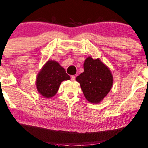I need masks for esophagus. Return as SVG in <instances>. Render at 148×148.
Returning a JSON list of instances; mask_svg holds the SVG:
<instances>
[{"instance_id":"esophagus-1","label":"esophagus","mask_w":148,"mask_h":148,"mask_svg":"<svg viewBox=\"0 0 148 148\" xmlns=\"http://www.w3.org/2000/svg\"><path fill=\"white\" fill-rule=\"evenodd\" d=\"M75 80H76V76H71V80L72 81H75Z\"/></svg>"}]
</instances>
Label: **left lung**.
Here are the masks:
<instances>
[{
  "instance_id": "left-lung-1",
  "label": "left lung",
  "mask_w": 148,
  "mask_h": 148,
  "mask_svg": "<svg viewBox=\"0 0 148 148\" xmlns=\"http://www.w3.org/2000/svg\"><path fill=\"white\" fill-rule=\"evenodd\" d=\"M84 97L93 104L100 103L110 92L113 84L111 70L99 58L89 56L84 63V72L76 77Z\"/></svg>"
}]
</instances>
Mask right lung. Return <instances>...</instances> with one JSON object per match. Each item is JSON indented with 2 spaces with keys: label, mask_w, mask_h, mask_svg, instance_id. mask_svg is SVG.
<instances>
[{
  "label": "right lung",
  "mask_w": 148,
  "mask_h": 148,
  "mask_svg": "<svg viewBox=\"0 0 148 148\" xmlns=\"http://www.w3.org/2000/svg\"><path fill=\"white\" fill-rule=\"evenodd\" d=\"M69 75L60 64L55 60H48L39 72L36 78V87L38 92L46 99L56 95L60 84L70 80Z\"/></svg>",
  "instance_id": "right-lung-1"
}]
</instances>
